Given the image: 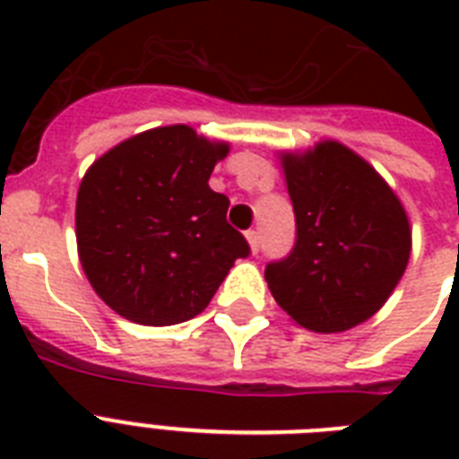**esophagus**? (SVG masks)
<instances>
[{"label": "esophagus", "instance_id": "esophagus-1", "mask_svg": "<svg viewBox=\"0 0 459 459\" xmlns=\"http://www.w3.org/2000/svg\"><path fill=\"white\" fill-rule=\"evenodd\" d=\"M245 240H247V245H250L252 255H257V252H259V233H257V230H247V233H245Z\"/></svg>", "mask_w": 459, "mask_h": 459}]
</instances>
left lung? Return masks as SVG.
Segmentation results:
<instances>
[{
	"mask_svg": "<svg viewBox=\"0 0 459 459\" xmlns=\"http://www.w3.org/2000/svg\"><path fill=\"white\" fill-rule=\"evenodd\" d=\"M295 209L290 257L266 266L273 300L314 333L359 326L385 305L410 262L412 229L384 176L338 140L281 150Z\"/></svg>",
	"mask_w": 459,
	"mask_h": 459,
	"instance_id": "left-lung-1",
	"label": "left lung"
}]
</instances>
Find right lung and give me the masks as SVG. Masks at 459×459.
<instances>
[{
    "instance_id": "right-lung-1",
    "label": "right lung",
    "mask_w": 459,
    "mask_h": 459,
    "mask_svg": "<svg viewBox=\"0 0 459 459\" xmlns=\"http://www.w3.org/2000/svg\"><path fill=\"white\" fill-rule=\"evenodd\" d=\"M226 140L159 126L95 159L75 197V243L90 286L124 319L173 326L204 312L247 243L209 187Z\"/></svg>"
}]
</instances>
